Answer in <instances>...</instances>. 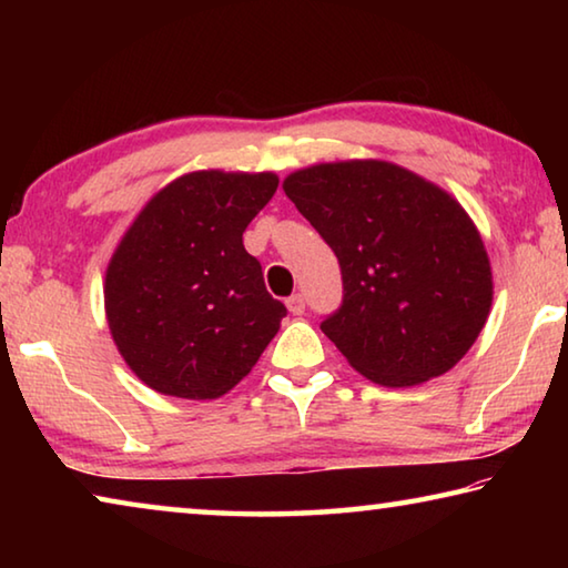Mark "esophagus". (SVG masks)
Segmentation results:
<instances>
[{
    "mask_svg": "<svg viewBox=\"0 0 568 568\" xmlns=\"http://www.w3.org/2000/svg\"><path fill=\"white\" fill-rule=\"evenodd\" d=\"M285 305H287V311H291L293 315H303V311H305V297H303L301 293H295V295L287 297Z\"/></svg>",
    "mask_w": 568,
    "mask_h": 568,
    "instance_id": "34e87169",
    "label": "esophagus"
}]
</instances>
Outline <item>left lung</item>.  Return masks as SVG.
Returning <instances> with one entry per match:
<instances>
[{
	"instance_id": "left-lung-1",
	"label": "left lung",
	"mask_w": 568,
	"mask_h": 568,
	"mask_svg": "<svg viewBox=\"0 0 568 568\" xmlns=\"http://www.w3.org/2000/svg\"><path fill=\"white\" fill-rule=\"evenodd\" d=\"M283 190L338 257L343 305L321 331L361 376L408 388L464 358L491 311L494 275L454 195L386 160L321 162Z\"/></svg>"
}]
</instances>
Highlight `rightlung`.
<instances>
[{"mask_svg":"<svg viewBox=\"0 0 568 568\" xmlns=\"http://www.w3.org/2000/svg\"><path fill=\"white\" fill-rule=\"evenodd\" d=\"M275 190V172H187L148 200L114 247L104 313L124 363L152 390L225 396L275 338L287 311L243 245Z\"/></svg>","mask_w":568,"mask_h":568,"instance_id":"1","label":"right lung"}]
</instances>
